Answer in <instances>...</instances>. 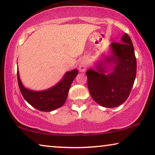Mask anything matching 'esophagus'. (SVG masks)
I'll list each match as a JSON object with an SVG mask.
<instances>
[{
	"label": "esophagus",
	"mask_w": 155,
	"mask_h": 155,
	"mask_svg": "<svg viewBox=\"0 0 155 155\" xmlns=\"http://www.w3.org/2000/svg\"><path fill=\"white\" fill-rule=\"evenodd\" d=\"M79 70L81 71V72H84V71H85V70H86L87 68V63L85 62H81L80 63L79 66Z\"/></svg>",
	"instance_id": "obj_1"
}]
</instances>
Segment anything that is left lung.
<instances>
[{
    "label": "left lung",
    "instance_id": "8db88e82",
    "mask_svg": "<svg viewBox=\"0 0 155 155\" xmlns=\"http://www.w3.org/2000/svg\"><path fill=\"white\" fill-rule=\"evenodd\" d=\"M110 48L112 55L105 58L104 61L107 64L112 63L114 67L112 72L105 74L106 71L102 63L97 66L98 71L89 69L86 72L91 97L105 107H117L126 101L133 87L137 74L134 47L126 33L123 35L121 43H112Z\"/></svg>",
    "mask_w": 155,
    "mask_h": 155
}]
</instances>
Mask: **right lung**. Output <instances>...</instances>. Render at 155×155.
Masks as SVG:
<instances>
[{
  "label": "right lung",
  "instance_id": "right-lung-1",
  "mask_svg": "<svg viewBox=\"0 0 155 155\" xmlns=\"http://www.w3.org/2000/svg\"><path fill=\"white\" fill-rule=\"evenodd\" d=\"M78 73L77 69L66 72L63 79L54 86L39 92L28 90L23 86L19 77L18 70H17V79L21 94L28 104L41 111L50 112L65 104L70 85Z\"/></svg>",
  "mask_w": 155,
  "mask_h": 155
}]
</instances>
